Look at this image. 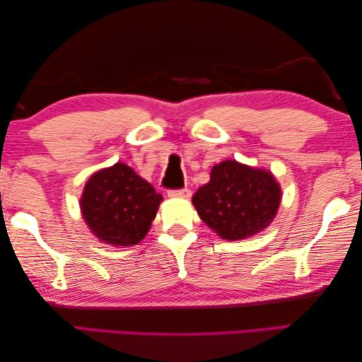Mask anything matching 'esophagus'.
Segmentation results:
<instances>
[{
	"instance_id": "obj_1",
	"label": "esophagus",
	"mask_w": 362,
	"mask_h": 362,
	"mask_svg": "<svg viewBox=\"0 0 362 362\" xmlns=\"http://www.w3.org/2000/svg\"><path fill=\"white\" fill-rule=\"evenodd\" d=\"M168 197L171 199H189L191 197V191L187 187L185 189H170Z\"/></svg>"
}]
</instances>
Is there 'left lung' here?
Returning a JSON list of instances; mask_svg holds the SVG:
<instances>
[{
    "instance_id": "8db88e82",
    "label": "left lung",
    "mask_w": 362,
    "mask_h": 362,
    "mask_svg": "<svg viewBox=\"0 0 362 362\" xmlns=\"http://www.w3.org/2000/svg\"><path fill=\"white\" fill-rule=\"evenodd\" d=\"M192 204L218 235L240 240L274 220L281 205V187L269 171L224 160L211 168L210 181L197 189Z\"/></svg>"
}]
</instances>
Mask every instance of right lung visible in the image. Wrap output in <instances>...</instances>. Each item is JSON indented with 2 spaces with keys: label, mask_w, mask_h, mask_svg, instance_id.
I'll return each instance as SVG.
<instances>
[{
  "label": "right lung",
  "mask_w": 362,
  "mask_h": 362,
  "mask_svg": "<svg viewBox=\"0 0 362 362\" xmlns=\"http://www.w3.org/2000/svg\"><path fill=\"white\" fill-rule=\"evenodd\" d=\"M163 197L152 185L118 162L88 180L80 209L83 218L105 244L129 247L144 239Z\"/></svg>",
  "instance_id": "add662e5"
}]
</instances>
